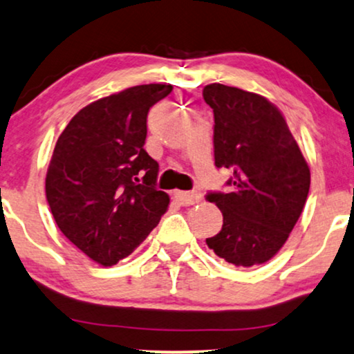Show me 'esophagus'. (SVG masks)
<instances>
[{
    "instance_id": "34e87169",
    "label": "esophagus",
    "mask_w": 354,
    "mask_h": 354,
    "mask_svg": "<svg viewBox=\"0 0 354 354\" xmlns=\"http://www.w3.org/2000/svg\"><path fill=\"white\" fill-rule=\"evenodd\" d=\"M174 195H176V198L180 202L182 205H185V207H189V205H195L198 202H202V194H198V192H174Z\"/></svg>"
}]
</instances>
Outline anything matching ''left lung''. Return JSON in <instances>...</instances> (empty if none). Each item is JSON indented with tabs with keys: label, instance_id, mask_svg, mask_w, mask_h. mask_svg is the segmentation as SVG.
Wrapping results in <instances>:
<instances>
[{
	"label": "left lung",
	"instance_id": "8db88e82",
	"mask_svg": "<svg viewBox=\"0 0 354 354\" xmlns=\"http://www.w3.org/2000/svg\"><path fill=\"white\" fill-rule=\"evenodd\" d=\"M203 100L215 116V165L233 172L228 192L207 194L223 213L221 231L207 244L230 264H263L297 223L310 189V169L269 100L221 84L205 86Z\"/></svg>",
	"mask_w": 354,
	"mask_h": 354
}]
</instances>
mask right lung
<instances>
[{
  "instance_id": "right-lung-1",
  "label": "right lung",
  "mask_w": 354,
  "mask_h": 354,
  "mask_svg": "<svg viewBox=\"0 0 354 354\" xmlns=\"http://www.w3.org/2000/svg\"><path fill=\"white\" fill-rule=\"evenodd\" d=\"M172 85H138L90 103L57 139L46 197L57 226L102 266L129 256L167 212L144 149L147 113Z\"/></svg>"
}]
</instances>
